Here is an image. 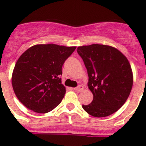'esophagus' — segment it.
Here are the masks:
<instances>
[{
    "instance_id": "1",
    "label": "esophagus",
    "mask_w": 146,
    "mask_h": 146,
    "mask_svg": "<svg viewBox=\"0 0 146 146\" xmlns=\"http://www.w3.org/2000/svg\"><path fill=\"white\" fill-rule=\"evenodd\" d=\"M82 89H83V87H82V86H77V88H74V91L80 92V91H82Z\"/></svg>"
}]
</instances>
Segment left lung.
I'll use <instances>...</instances> for the list:
<instances>
[{
  "mask_svg": "<svg viewBox=\"0 0 146 146\" xmlns=\"http://www.w3.org/2000/svg\"><path fill=\"white\" fill-rule=\"evenodd\" d=\"M88 75V86L92 102L82 105L89 115L96 118L110 115L123 106L133 85V74L128 59L115 47L94 44L78 47Z\"/></svg>",
  "mask_w": 146,
  "mask_h": 146,
  "instance_id": "obj_1",
  "label": "left lung"
}]
</instances>
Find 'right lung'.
Returning a JSON list of instances; mask_svg holds the SVG:
<instances>
[{
	"instance_id": "1",
	"label": "right lung",
	"mask_w": 146,
	"mask_h": 146,
	"mask_svg": "<svg viewBox=\"0 0 146 146\" xmlns=\"http://www.w3.org/2000/svg\"><path fill=\"white\" fill-rule=\"evenodd\" d=\"M76 47L36 44L23 52L11 77L15 94L27 108L38 113L51 111L61 102L66 88L62 66Z\"/></svg>"
}]
</instances>
